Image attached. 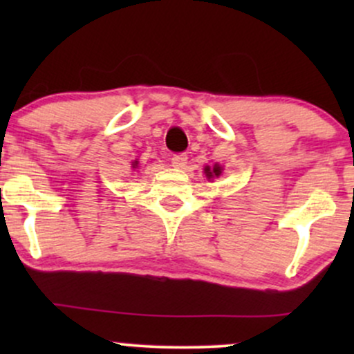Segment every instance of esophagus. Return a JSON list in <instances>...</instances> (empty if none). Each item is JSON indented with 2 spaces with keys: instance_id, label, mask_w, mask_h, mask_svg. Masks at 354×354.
<instances>
[{
  "instance_id": "esophagus-1",
  "label": "esophagus",
  "mask_w": 354,
  "mask_h": 354,
  "mask_svg": "<svg viewBox=\"0 0 354 354\" xmlns=\"http://www.w3.org/2000/svg\"><path fill=\"white\" fill-rule=\"evenodd\" d=\"M171 165L174 168L183 169L186 165H188V156H186V154H174L171 158Z\"/></svg>"
}]
</instances>
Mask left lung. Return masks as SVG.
Segmentation results:
<instances>
[{
	"label": "left lung",
	"mask_w": 354,
	"mask_h": 354,
	"mask_svg": "<svg viewBox=\"0 0 354 354\" xmlns=\"http://www.w3.org/2000/svg\"><path fill=\"white\" fill-rule=\"evenodd\" d=\"M223 173V168L219 165H213V166H205V174L208 180H213V178H219Z\"/></svg>",
	"instance_id": "8db88e82"
}]
</instances>
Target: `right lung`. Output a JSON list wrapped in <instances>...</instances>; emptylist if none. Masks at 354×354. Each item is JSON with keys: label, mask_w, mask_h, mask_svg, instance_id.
I'll return each mask as SVG.
<instances>
[{"label": "right lung", "mask_w": 354, "mask_h": 354, "mask_svg": "<svg viewBox=\"0 0 354 354\" xmlns=\"http://www.w3.org/2000/svg\"><path fill=\"white\" fill-rule=\"evenodd\" d=\"M133 168H138V161H133Z\"/></svg>", "instance_id": "1"}]
</instances>
